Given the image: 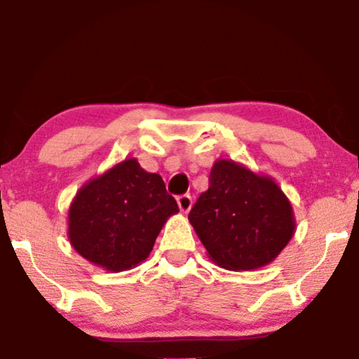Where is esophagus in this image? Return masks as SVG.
Masks as SVG:
<instances>
[{"label": "esophagus", "instance_id": "34e87169", "mask_svg": "<svg viewBox=\"0 0 359 359\" xmlns=\"http://www.w3.org/2000/svg\"><path fill=\"white\" fill-rule=\"evenodd\" d=\"M178 208L183 214H188L191 208H193V198L189 194H183L178 198Z\"/></svg>", "mask_w": 359, "mask_h": 359}]
</instances>
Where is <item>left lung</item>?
I'll list each match as a JSON object with an SVG mask.
<instances>
[{"mask_svg": "<svg viewBox=\"0 0 359 359\" xmlns=\"http://www.w3.org/2000/svg\"><path fill=\"white\" fill-rule=\"evenodd\" d=\"M205 255L229 271H253L278 258L296 232L291 201L269 175L217 158L209 189L188 215Z\"/></svg>", "mask_w": 359, "mask_h": 359, "instance_id": "left-lung-1", "label": "left lung"}]
</instances>
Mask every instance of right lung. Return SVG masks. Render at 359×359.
I'll use <instances>...</instances> for the list:
<instances>
[{
    "instance_id": "obj_1",
    "label": "right lung",
    "mask_w": 359,
    "mask_h": 359,
    "mask_svg": "<svg viewBox=\"0 0 359 359\" xmlns=\"http://www.w3.org/2000/svg\"><path fill=\"white\" fill-rule=\"evenodd\" d=\"M178 212L161 176L130 156L76 191L68 208L67 235L86 262L121 273L149 258L166 220Z\"/></svg>"
}]
</instances>
